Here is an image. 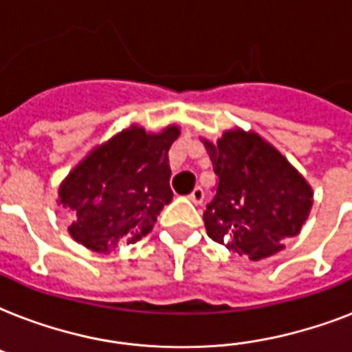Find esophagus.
Instances as JSON below:
<instances>
[{
    "label": "esophagus",
    "mask_w": 352,
    "mask_h": 352,
    "mask_svg": "<svg viewBox=\"0 0 352 352\" xmlns=\"http://www.w3.org/2000/svg\"><path fill=\"white\" fill-rule=\"evenodd\" d=\"M188 197H190V201H192L193 204H201L203 203V199H204V192H203V188H195V190H193L192 193H190V195H188Z\"/></svg>",
    "instance_id": "34e87169"
}]
</instances>
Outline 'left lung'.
Returning <instances> with one entry per match:
<instances>
[{"label": "left lung", "mask_w": 352, "mask_h": 352, "mask_svg": "<svg viewBox=\"0 0 352 352\" xmlns=\"http://www.w3.org/2000/svg\"><path fill=\"white\" fill-rule=\"evenodd\" d=\"M203 142L219 179L203 215L210 237L252 261L283 250L314 203L305 177L256 131L232 127Z\"/></svg>", "instance_id": "8db88e82"}]
</instances>
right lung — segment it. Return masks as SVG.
<instances>
[{"label": "right lung", "instance_id": "1", "mask_svg": "<svg viewBox=\"0 0 352 352\" xmlns=\"http://www.w3.org/2000/svg\"><path fill=\"white\" fill-rule=\"evenodd\" d=\"M179 135L177 124L159 133L131 124L91 149L58 188L56 203L73 217L71 237L109 254L153 230L173 199L168 153Z\"/></svg>", "mask_w": 352, "mask_h": 352}]
</instances>
